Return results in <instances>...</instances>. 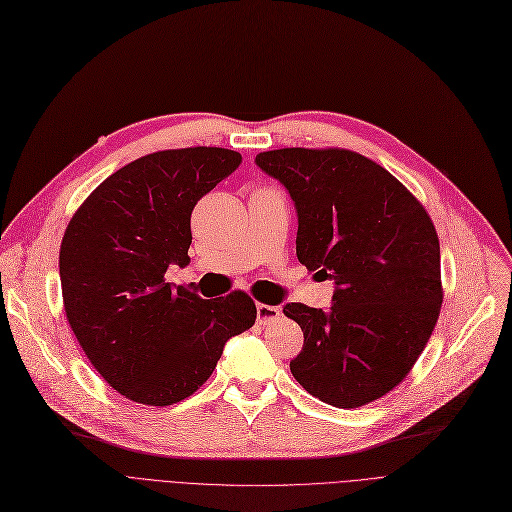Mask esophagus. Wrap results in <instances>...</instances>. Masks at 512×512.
Returning <instances> with one entry per match:
<instances>
[{
  "mask_svg": "<svg viewBox=\"0 0 512 512\" xmlns=\"http://www.w3.org/2000/svg\"><path fill=\"white\" fill-rule=\"evenodd\" d=\"M280 317V307H274V305H263V303H259L257 305V321L261 326H265V324H272L274 319H278Z\"/></svg>",
  "mask_w": 512,
  "mask_h": 512,
  "instance_id": "1",
  "label": "esophagus"
}]
</instances>
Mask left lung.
I'll use <instances>...</instances> for the list:
<instances>
[{"instance_id":"1","label":"left lung","mask_w":512,"mask_h":512,"mask_svg":"<svg viewBox=\"0 0 512 512\" xmlns=\"http://www.w3.org/2000/svg\"><path fill=\"white\" fill-rule=\"evenodd\" d=\"M297 209V257L334 282L330 309L286 303L305 334L290 371L309 394L357 409L398 386L442 307L440 240L423 205L388 170L346 149L255 157Z\"/></svg>"}]
</instances>
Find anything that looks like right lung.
Returning <instances> with one entry per match:
<instances>
[{"label":"right lung","mask_w":512,"mask_h":512,"mask_svg":"<svg viewBox=\"0 0 512 512\" xmlns=\"http://www.w3.org/2000/svg\"><path fill=\"white\" fill-rule=\"evenodd\" d=\"M242 155L220 147L157 151L105 178L70 220L60 249L68 324L122 396L168 407L213 373L226 342L255 324L245 292L201 299L166 282L191 263V213Z\"/></svg>","instance_id":"add662e5"}]
</instances>
